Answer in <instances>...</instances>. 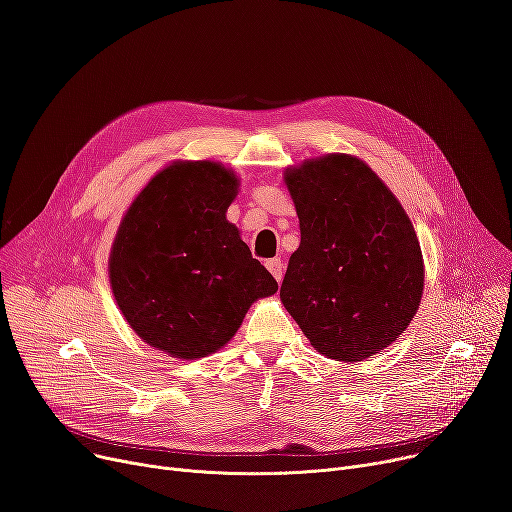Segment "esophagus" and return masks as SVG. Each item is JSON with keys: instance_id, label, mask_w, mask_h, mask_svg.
Wrapping results in <instances>:
<instances>
[{"instance_id": "34e87169", "label": "esophagus", "mask_w": 512, "mask_h": 512, "mask_svg": "<svg viewBox=\"0 0 512 512\" xmlns=\"http://www.w3.org/2000/svg\"><path fill=\"white\" fill-rule=\"evenodd\" d=\"M265 265H267V270L272 272V276L276 278V282H282V278H284V263H282V259H270Z\"/></svg>"}]
</instances>
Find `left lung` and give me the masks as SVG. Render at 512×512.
Masks as SVG:
<instances>
[{"mask_svg":"<svg viewBox=\"0 0 512 512\" xmlns=\"http://www.w3.org/2000/svg\"><path fill=\"white\" fill-rule=\"evenodd\" d=\"M301 245L280 299L317 353L361 361L411 324L423 292L421 247L388 186L361 159L326 155L286 172Z\"/></svg>","mask_w":512,"mask_h":512,"instance_id":"obj_1","label":"left lung"}]
</instances>
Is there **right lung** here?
<instances>
[{
    "instance_id": "1",
    "label": "right lung",
    "mask_w": 512,
    "mask_h": 512,
    "mask_svg": "<svg viewBox=\"0 0 512 512\" xmlns=\"http://www.w3.org/2000/svg\"><path fill=\"white\" fill-rule=\"evenodd\" d=\"M238 180L213 161L161 170L130 205L110 257V282L130 328L178 359H201L240 328L278 282L253 259L226 209Z\"/></svg>"
}]
</instances>
